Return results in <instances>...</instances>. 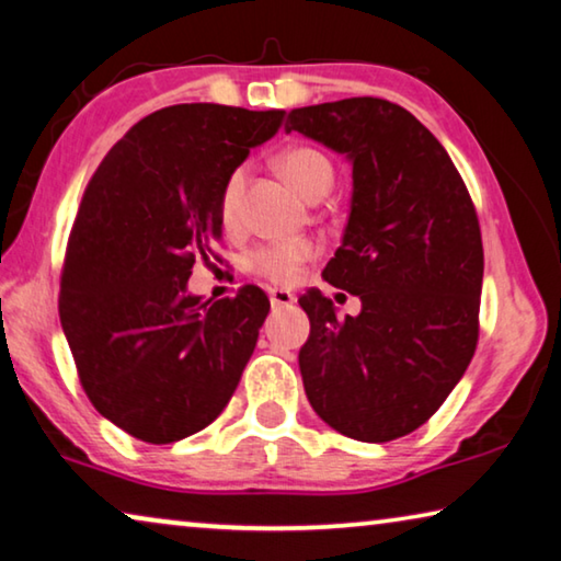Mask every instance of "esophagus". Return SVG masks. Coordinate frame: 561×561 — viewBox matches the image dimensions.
I'll return each mask as SVG.
<instances>
[{
    "label": "esophagus",
    "instance_id": "1",
    "mask_svg": "<svg viewBox=\"0 0 561 561\" xmlns=\"http://www.w3.org/2000/svg\"><path fill=\"white\" fill-rule=\"evenodd\" d=\"M270 302L272 307H289L297 302V297L287 289H270Z\"/></svg>",
    "mask_w": 561,
    "mask_h": 561
}]
</instances>
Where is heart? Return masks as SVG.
I'll use <instances>...</instances> for the list:
<instances>
[{"instance_id": "b5f03b06", "label": "heart", "mask_w": 561, "mask_h": 561, "mask_svg": "<svg viewBox=\"0 0 561 561\" xmlns=\"http://www.w3.org/2000/svg\"><path fill=\"white\" fill-rule=\"evenodd\" d=\"M279 169L291 186L307 201H312L330 191L332 186V163L324 158L320 150L299 146L289 148L279 156ZM247 183V169H233L221 186L219 196V219L224 227H233L239 221L241 208V194H244ZM320 254V247L309 239H279L266 241V244L256 247L249 252L247 264L256 277L277 284V287H289L295 284L299 272L307 262Z\"/></svg>"}]
</instances>
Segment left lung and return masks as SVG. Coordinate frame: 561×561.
I'll list each match as a JSON object with an SVG mask.
<instances>
[{
  "mask_svg": "<svg viewBox=\"0 0 561 561\" xmlns=\"http://www.w3.org/2000/svg\"><path fill=\"white\" fill-rule=\"evenodd\" d=\"M284 130L353 163L347 227L322 277L363 309L340 320L322 291L299 297L309 403L342 436H408L458 386L479 340L483 247L471 196L438 138L388 100L295 107Z\"/></svg>",
  "mask_w": 561,
  "mask_h": 561,
  "instance_id": "left-lung-1",
  "label": "left lung"
}]
</instances>
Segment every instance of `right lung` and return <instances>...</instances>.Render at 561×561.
I'll return each mask as SVG.
<instances>
[{
    "label": "right lung",
    "instance_id": "add662e5",
    "mask_svg": "<svg viewBox=\"0 0 561 561\" xmlns=\"http://www.w3.org/2000/svg\"><path fill=\"white\" fill-rule=\"evenodd\" d=\"M284 111L183 103L133 125L98 165L67 244L60 322L100 415L133 438L194 436L237 390L270 299L188 291L221 237L219 196Z\"/></svg>",
    "mask_w": 561,
    "mask_h": 561
}]
</instances>
